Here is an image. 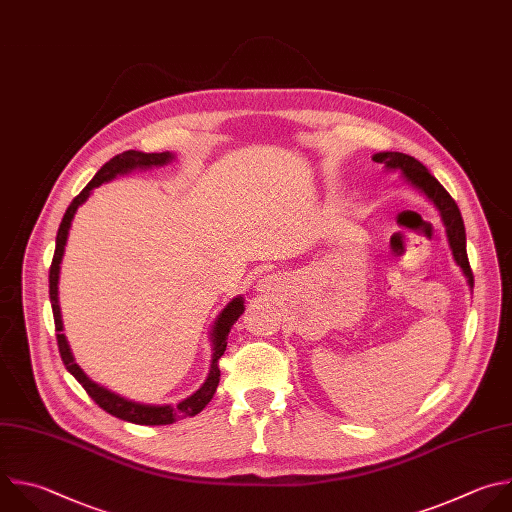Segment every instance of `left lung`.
<instances>
[{"label": "left lung", "instance_id": "left-lung-1", "mask_svg": "<svg viewBox=\"0 0 512 512\" xmlns=\"http://www.w3.org/2000/svg\"><path fill=\"white\" fill-rule=\"evenodd\" d=\"M374 160L386 164V168H390V170H402L404 181L412 189L420 191L438 209V213L442 217V223L446 227V237H448V245L452 249L454 261L462 269L468 285L474 287V277H472V269H470L468 255H466L464 221H462L460 209L454 203V199L428 173V168L420 160H416L414 156H408L404 152H378V154H374Z\"/></svg>", "mask_w": 512, "mask_h": 512}]
</instances>
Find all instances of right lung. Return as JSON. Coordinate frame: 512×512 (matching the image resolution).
I'll return each mask as SVG.
<instances>
[{
    "label": "right lung",
    "instance_id": "add662e5",
    "mask_svg": "<svg viewBox=\"0 0 512 512\" xmlns=\"http://www.w3.org/2000/svg\"><path fill=\"white\" fill-rule=\"evenodd\" d=\"M175 158L173 152H138V150H126L122 154H116L114 158H110L98 173L94 175V179L82 189V193L70 203V207L64 213V219L60 223L58 235H56V251H54V259L50 265V301H52V311H54V323H56V337H58V350L62 356V362L66 366V370L82 384V388L88 392V396L108 414L132 422V424H140V426H162V424H173L179 418H187V416H195L199 414L215 396L217 386H219V378H221V370H219V360L227 350V335L233 327V323L239 319V315L245 311V299L239 295L233 301L227 303V307L219 313V317L215 319V325L211 329V342H213V360H211V368H209V376L205 380V384L187 400L179 402L177 406H152V404H140V402H132L128 398H122L114 392H110L108 388L92 382L82 368L76 364L72 350L68 346V339L62 333L64 323H62V313H60V303H58V279H60V263L64 257V247L68 241V231L72 225V219L78 211V207L90 197L92 189L100 187L102 183H108L112 179H116L118 175L130 173L134 168H152V166H162L168 164L170 160Z\"/></svg>",
    "mask_w": 512,
    "mask_h": 512
}]
</instances>
